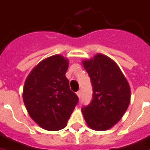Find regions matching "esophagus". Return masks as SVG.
Masks as SVG:
<instances>
[{"label": "esophagus", "mask_w": 150, "mask_h": 150, "mask_svg": "<svg viewBox=\"0 0 150 150\" xmlns=\"http://www.w3.org/2000/svg\"><path fill=\"white\" fill-rule=\"evenodd\" d=\"M76 94H77V96L79 97V98H80V97H81V91H80V90L78 91V92L76 93Z\"/></svg>", "instance_id": "34e87169"}]
</instances>
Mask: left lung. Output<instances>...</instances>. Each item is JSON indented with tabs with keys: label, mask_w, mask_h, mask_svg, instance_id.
I'll return each mask as SVG.
<instances>
[{
	"label": "left lung",
	"mask_w": 150,
	"mask_h": 150,
	"mask_svg": "<svg viewBox=\"0 0 150 150\" xmlns=\"http://www.w3.org/2000/svg\"><path fill=\"white\" fill-rule=\"evenodd\" d=\"M93 85V99L81 111L88 127L106 131L125 114L131 101V88L120 67L112 59L98 53L82 62Z\"/></svg>",
	"instance_id": "obj_1"
}]
</instances>
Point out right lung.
Masks as SVG:
<instances>
[{"instance_id":"right-lung-1","label":"right lung","mask_w":150,"mask_h":150,"mask_svg":"<svg viewBox=\"0 0 150 150\" xmlns=\"http://www.w3.org/2000/svg\"><path fill=\"white\" fill-rule=\"evenodd\" d=\"M68 59L54 55L40 62L24 82L23 100L28 115L47 131L67 126L79 98L66 77Z\"/></svg>"}]
</instances>
